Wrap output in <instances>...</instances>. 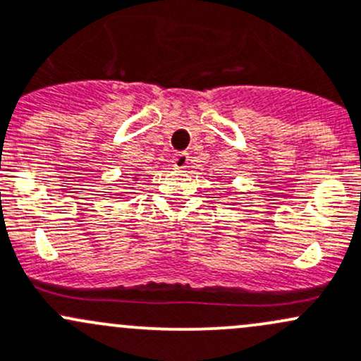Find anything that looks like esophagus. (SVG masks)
Segmentation results:
<instances>
[{
  "instance_id": "obj_1",
  "label": "esophagus",
  "mask_w": 361,
  "mask_h": 361,
  "mask_svg": "<svg viewBox=\"0 0 361 361\" xmlns=\"http://www.w3.org/2000/svg\"><path fill=\"white\" fill-rule=\"evenodd\" d=\"M188 154L187 152H180V154H176V157H174V168L176 169H185L188 166Z\"/></svg>"
}]
</instances>
